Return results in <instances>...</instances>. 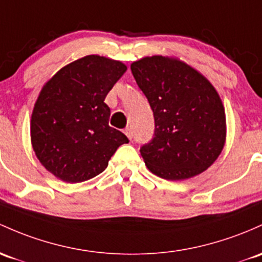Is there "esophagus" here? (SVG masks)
Here are the masks:
<instances>
[{"label":"esophagus","instance_id":"34e87169","mask_svg":"<svg viewBox=\"0 0 262 262\" xmlns=\"http://www.w3.org/2000/svg\"><path fill=\"white\" fill-rule=\"evenodd\" d=\"M125 135H126V136H127L130 140L132 139V136H134V134H132V130H131L130 127L126 128V130H125Z\"/></svg>","mask_w":262,"mask_h":262}]
</instances>
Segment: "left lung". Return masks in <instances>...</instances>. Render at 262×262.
I'll list each match as a JSON object with an SVG mask.
<instances>
[{
  "label": "left lung",
  "mask_w": 262,
  "mask_h": 262,
  "mask_svg": "<svg viewBox=\"0 0 262 262\" xmlns=\"http://www.w3.org/2000/svg\"><path fill=\"white\" fill-rule=\"evenodd\" d=\"M131 71L155 117L154 139L140 150L148 170L171 181L207 170L226 141V115L215 87L176 57H143Z\"/></svg>",
  "instance_id": "8db88e82"
}]
</instances>
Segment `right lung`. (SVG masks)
<instances>
[{"label":"right lung","instance_id":"right-lung-1","mask_svg":"<svg viewBox=\"0 0 262 262\" xmlns=\"http://www.w3.org/2000/svg\"><path fill=\"white\" fill-rule=\"evenodd\" d=\"M126 70L121 61L89 55L66 64L42 87L31 116V143L53 176L70 184L92 179L128 142L108 126L111 111L105 103Z\"/></svg>","mask_w":262,"mask_h":262}]
</instances>
